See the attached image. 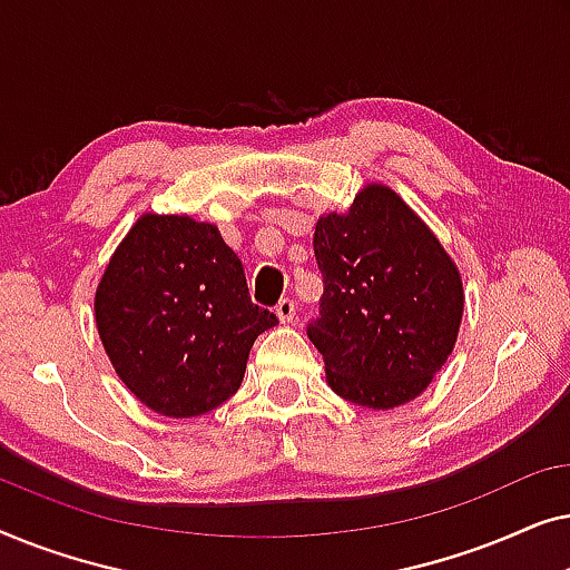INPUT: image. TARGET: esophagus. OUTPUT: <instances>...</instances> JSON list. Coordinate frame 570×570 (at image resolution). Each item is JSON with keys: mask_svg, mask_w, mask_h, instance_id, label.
<instances>
[{"mask_svg": "<svg viewBox=\"0 0 570 570\" xmlns=\"http://www.w3.org/2000/svg\"><path fill=\"white\" fill-rule=\"evenodd\" d=\"M275 314H277V318H279V322H283V324H291L293 318H295V303H293L291 298H283V301H279L277 306H275Z\"/></svg>", "mask_w": 570, "mask_h": 570, "instance_id": "esophagus-1", "label": "esophagus"}]
</instances>
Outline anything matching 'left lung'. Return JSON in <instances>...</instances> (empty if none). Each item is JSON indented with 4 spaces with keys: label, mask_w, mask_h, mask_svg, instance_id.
Segmentation results:
<instances>
[{
    "label": "left lung",
    "mask_w": 570,
    "mask_h": 570,
    "mask_svg": "<svg viewBox=\"0 0 570 570\" xmlns=\"http://www.w3.org/2000/svg\"><path fill=\"white\" fill-rule=\"evenodd\" d=\"M324 275L308 340L342 400L392 410L415 400L454 350L462 275L433 230L394 189L368 184L347 213L316 220Z\"/></svg>",
    "instance_id": "8db88e82"
}]
</instances>
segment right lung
<instances>
[{"label": "right lung", "instance_id": "add662e5", "mask_svg": "<svg viewBox=\"0 0 570 570\" xmlns=\"http://www.w3.org/2000/svg\"><path fill=\"white\" fill-rule=\"evenodd\" d=\"M277 316L248 295L220 230L145 213L96 291V326L124 386L166 417H197L238 392L254 340Z\"/></svg>", "mask_w": 570, "mask_h": 570}]
</instances>
